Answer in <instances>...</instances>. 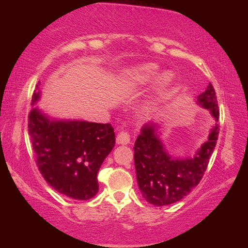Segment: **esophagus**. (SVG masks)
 I'll use <instances>...</instances> for the list:
<instances>
[{"instance_id":"obj_1","label":"esophagus","mask_w":248,"mask_h":248,"mask_svg":"<svg viewBox=\"0 0 248 248\" xmlns=\"http://www.w3.org/2000/svg\"><path fill=\"white\" fill-rule=\"evenodd\" d=\"M117 143L121 145H125L130 143V134L125 131H121L117 136Z\"/></svg>"}]
</instances>
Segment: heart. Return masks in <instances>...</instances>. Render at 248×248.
I'll return each mask as SVG.
<instances>
[{"mask_svg":"<svg viewBox=\"0 0 248 248\" xmlns=\"http://www.w3.org/2000/svg\"><path fill=\"white\" fill-rule=\"evenodd\" d=\"M158 74V66L152 63L139 64L125 71L121 79V85L128 90H140L148 86L156 78ZM171 81V75L169 72H164L157 78L156 91L157 94H162L167 85Z\"/></svg>","mask_w":248,"mask_h":248,"instance_id":"obj_1","label":"heart"}]
</instances>
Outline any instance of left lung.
<instances>
[{"instance_id":"1","label":"left lung","mask_w":248,"mask_h":248,"mask_svg":"<svg viewBox=\"0 0 248 248\" xmlns=\"http://www.w3.org/2000/svg\"><path fill=\"white\" fill-rule=\"evenodd\" d=\"M197 104L210 112L215 124L209 136L194 156H173L163 142L162 124L149 121L142 125L134 142V166L141 194L149 203L156 207L182 200L199 184L207 170L210 156L219 136V107L216 92L209 83L203 93L197 97Z\"/></svg>"}]
</instances>
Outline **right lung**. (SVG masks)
<instances>
[{
  "instance_id": "1",
  "label": "right lung",
  "mask_w": 248,
  "mask_h": 248,
  "mask_svg": "<svg viewBox=\"0 0 248 248\" xmlns=\"http://www.w3.org/2000/svg\"><path fill=\"white\" fill-rule=\"evenodd\" d=\"M40 97V91L33 93L32 106ZM28 128L37 165L49 186L75 200L93 198L98 170L116 143L111 124L53 118L32 107Z\"/></svg>"
}]
</instances>
